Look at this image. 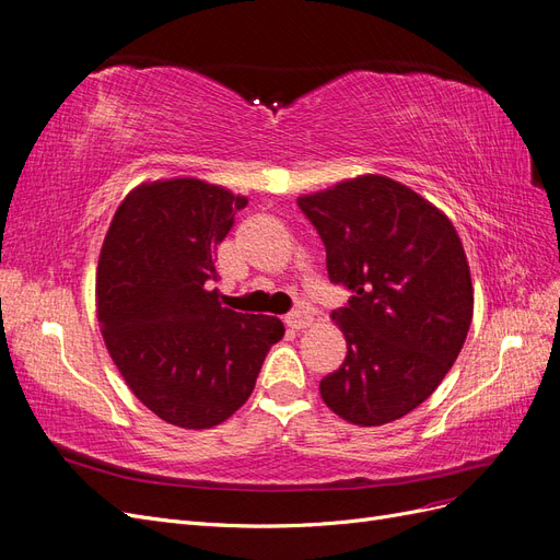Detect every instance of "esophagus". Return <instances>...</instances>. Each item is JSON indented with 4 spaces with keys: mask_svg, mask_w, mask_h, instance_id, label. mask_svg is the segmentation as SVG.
<instances>
[{
    "mask_svg": "<svg viewBox=\"0 0 560 560\" xmlns=\"http://www.w3.org/2000/svg\"><path fill=\"white\" fill-rule=\"evenodd\" d=\"M313 322V317H311V313L308 311H292V313H287L284 315V325L287 327H292V329H303V327H308Z\"/></svg>",
    "mask_w": 560,
    "mask_h": 560,
    "instance_id": "esophagus-1",
    "label": "esophagus"
}]
</instances>
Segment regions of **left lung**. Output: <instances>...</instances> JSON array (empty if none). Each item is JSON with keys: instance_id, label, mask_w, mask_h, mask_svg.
<instances>
[{"instance_id": "1", "label": "left lung", "mask_w": 560, "mask_h": 560, "mask_svg": "<svg viewBox=\"0 0 560 560\" xmlns=\"http://www.w3.org/2000/svg\"><path fill=\"white\" fill-rule=\"evenodd\" d=\"M296 202L325 243L329 280L352 294L331 313L346 360L319 395L352 425H385L425 401L460 354L474 311L463 243L432 202L381 175Z\"/></svg>"}]
</instances>
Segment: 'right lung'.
<instances>
[{"instance_id": "right-lung-1", "label": "right lung", "mask_w": 560, "mask_h": 560, "mask_svg": "<svg viewBox=\"0 0 560 560\" xmlns=\"http://www.w3.org/2000/svg\"><path fill=\"white\" fill-rule=\"evenodd\" d=\"M247 198L194 177L142 184L118 206L97 264V319L149 411L206 430L252 395L278 317L219 303L214 252Z\"/></svg>"}]
</instances>
